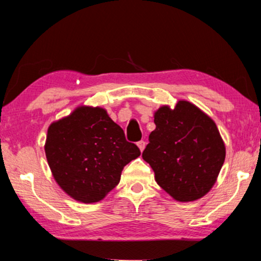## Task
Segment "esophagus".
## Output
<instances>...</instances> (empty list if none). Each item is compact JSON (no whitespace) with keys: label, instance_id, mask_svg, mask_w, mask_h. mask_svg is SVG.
Masks as SVG:
<instances>
[{"label":"esophagus","instance_id":"esophagus-1","mask_svg":"<svg viewBox=\"0 0 261 261\" xmlns=\"http://www.w3.org/2000/svg\"><path fill=\"white\" fill-rule=\"evenodd\" d=\"M137 146L139 147V150H141L142 152H143V150L145 149V146H146V143L144 142V141H139V142L137 143Z\"/></svg>","mask_w":261,"mask_h":261}]
</instances>
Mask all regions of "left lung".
Segmentation results:
<instances>
[{
	"mask_svg": "<svg viewBox=\"0 0 261 261\" xmlns=\"http://www.w3.org/2000/svg\"><path fill=\"white\" fill-rule=\"evenodd\" d=\"M155 129L142 157L157 184L178 201L204 197L217 181L226 149L213 119L188 100L154 112Z\"/></svg>",
	"mask_w": 261,
	"mask_h": 261,
	"instance_id": "1",
	"label": "left lung"
}]
</instances>
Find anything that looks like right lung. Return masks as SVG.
Masks as SVG:
<instances>
[{
	"label": "right lung",
	"instance_id": "add662e5",
	"mask_svg": "<svg viewBox=\"0 0 261 261\" xmlns=\"http://www.w3.org/2000/svg\"><path fill=\"white\" fill-rule=\"evenodd\" d=\"M44 151L60 188L84 204L106 198L118 185L124 166L141 155L106 109L87 106L50 124Z\"/></svg>",
	"mask_w": 261,
	"mask_h": 261
}]
</instances>
